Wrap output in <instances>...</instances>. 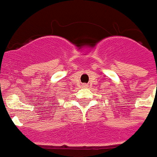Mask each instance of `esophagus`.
<instances>
[{"label": "esophagus", "instance_id": "esophagus-1", "mask_svg": "<svg viewBox=\"0 0 157 157\" xmlns=\"http://www.w3.org/2000/svg\"><path fill=\"white\" fill-rule=\"evenodd\" d=\"M83 87H84V88H88V85H87V84H83Z\"/></svg>", "mask_w": 157, "mask_h": 157}]
</instances>
